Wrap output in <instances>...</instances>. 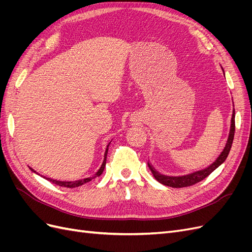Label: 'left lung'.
<instances>
[{"label":"left lung","instance_id":"8db88e82","mask_svg":"<svg viewBox=\"0 0 252 252\" xmlns=\"http://www.w3.org/2000/svg\"><path fill=\"white\" fill-rule=\"evenodd\" d=\"M234 130H235V122H234V109H233L229 136H228L225 148L223 149L222 152H220V155L219 156V158L216 159V161L213 162L210 166H208L207 168L202 169L200 171H195V172L190 173V174L182 175V177H168V175H164V174L158 173L154 168V167H152V165L148 162L149 169L151 170L152 174H154L155 179L165 186H169L172 188H182V187L192 186V185L196 184V183L203 181L205 178H207L211 172L215 171L220 165H222L225 162V159L227 158L228 155H229L231 146H232V142H233V138H234Z\"/></svg>","mask_w":252,"mask_h":252}]
</instances>
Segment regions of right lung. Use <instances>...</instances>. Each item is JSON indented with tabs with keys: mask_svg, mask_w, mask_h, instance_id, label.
Wrapping results in <instances>:
<instances>
[{
	"mask_svg": "<svg viewBox=\"0 0 252 252\" xmlns=\"http://www.w3.org/2000/svg\"><path fill=\"white\" fill-rule=\"evenodd\" d=\"M110 144V143H109ZM109 144L107 145V148H106V151H105V155H104V161L101 165V168L97 170V172L93 175V177H89V178H86V179H83V180H79V181H75V182H62V181H56V180H52V179H47L48 181L52 182L53 184H56L58 186H61V187H66V188H74V187H79V186H82L84 184H86V183L90 182L91 180L95 179L96 177H100V175L103 173L104 171V168L106 166V158H107V152H108V147H109ZM32 169V168H30ZM33 172H35L33 169H32Z\"/></svg>",
	"mask_w": 252,
	"mask_h": 252,
	"instance_id": "obj_1",
	"label": "right lung"
}]
</instances>
